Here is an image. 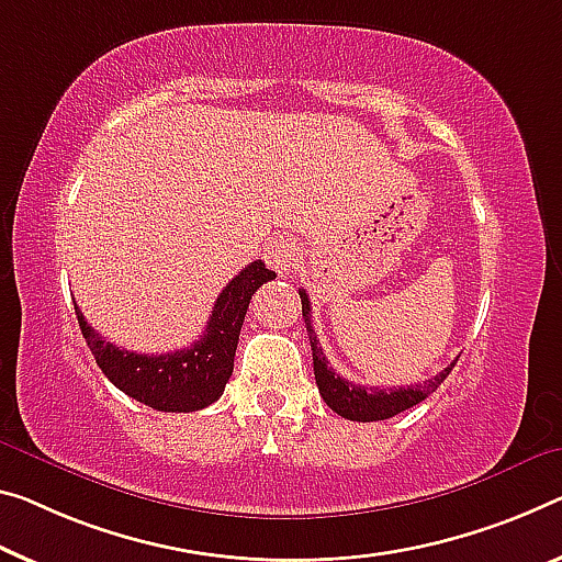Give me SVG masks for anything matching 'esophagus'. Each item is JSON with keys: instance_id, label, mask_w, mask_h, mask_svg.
Here are the masks:
<instances>
[{"instance_id": "esophagus-1", "label": "esophagus", "mask_w": 562, "mask_h": 562, "mask_svg": "<svg viewBox=\"0 0 562 562\" xmlns=\"http://www.w3.org/2000/svg\"><path fill=\"white\" fill-rule=\"evenodd\" d=\"M266 261L271 263L273 271L293 273V271L299 269V263H301V251H299V246L293 244L291 238H281V240H276V244L269 248V254H266Z\"/></svg>"}]
</instances>
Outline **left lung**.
Returning a JSON list of instances; mask_svg holds the SVG:
<instances>
[{
	"label": "left lung",
	"instance_id": "obj_1",
	"mask_svg": "<svg viewBox=\"0 0 562 562\" xmlns=\"http://www.w3.org/2000/svg\"><path fill=\"white\" fill-rule=\"evenodd\" d=\"M299 296H301V314H304V322H306L311 351H314V376H316L318 392H322L324 402L329 404L336 414H341L344 419H351V422L390 419L394 414H400L404 409L414 407V404H419L422 400H427V396L435 392L447 376H450L454 361L439 371L435 379H429V382L414 384V386H400V390H396V386L394 390H379V386L371 390V386L347 382V379L336 374V371L329 367L322 347H318L314 326H311V301L306 296V291L299 289Z\"/></svg>",
	"mask_w": 562,
	"mask_h": 562
}]
</instances>
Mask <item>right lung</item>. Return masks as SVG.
Returning a JSON list of instances; mask_svg holds the SVG:
<instances>
[{
	"label": "right lung",
	"mask_w": 562,
	"mask_h": 562,
	"mask_svg": "<svg viewBox=\"0 0 562 562\" xmlns=\"http://www.w3.org/2000/svg\"><path fill=\"white\" fill-rule=\"evenodd\" d=\"M273 279L276 273L263 261L248 263L215 299L203 339L191 344V349L153 357L115 347L85 322L77 306L75 314L94 361L120 392L158 412H195L226 390L248 304L256 289Z\"/></svg>",
	"instance_id": "add662e5"
}]
</instances>
